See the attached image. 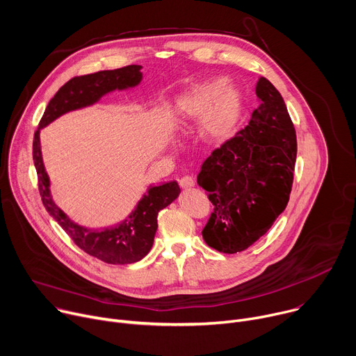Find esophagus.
<instances>
[{
    "label": "esophagus",
    "instance_id": "34e87169",
    "mask_svg": "<svg viewBox=\"0 0 356 356\" xmlns=\"http://www.w3.org/2000/svg\"><path fill=\"white\" fill-rule=\"evenodd\" d=\"M179 183H180V187H181V188H190V187L194 186V180H193L190 176H183V177L179 180Z\"/></svg>",
    "mask_w": 356,
    "mask_h": 356
}]
</instances>
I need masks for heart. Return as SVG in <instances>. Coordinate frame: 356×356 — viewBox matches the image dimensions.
I'll list each match as a JSON object with an SVG mask.
<instances>
[{
	"mask_svg": "<svg viewBox=\"0 0 356 356\" xmlns=\"http://www.w3.org/2000/svg\"><path fill=\"white\" fill-rule=\"evenodd\" d=\"M239 111V92L229 86H224L222 79L193 86L180 103V114L184 120L194 121L202 117L198 132L209 143H218L229 136Z\"/></svg>",
	"mask_w": 356,
	"mask_h": 356,
	"instance_id": "b5f03b06",
	"label": "heart"
}]
</instances>
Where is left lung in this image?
I'll return each instance as SVG.
<instances>
[{
	"mask_svg": "<svg viewBox=\"0 0 356 356\" xmlns=\"http://www.w3.org/2000/svg\"><path fill=\"white\" fill-rule=\"evenodd\" d=\"M249 124L204 161L197 183L214 211L202 229L206 243L236 253L255 243L284 211L297 156L294 125L283 97L265 77Z\"/></svg>",
	"mask_w": 356,
	"mask_h": 356,
	"instance_id": "obj_1",
	"label": "left lung"
}]
</instances>
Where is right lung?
Wrapping results in <instances>:
<instances>
[{
  "instance_id": "right-lung-1",
  "label": "right lung",
  "mask_w": 356,
  "mask_h": 356,
  "mask_svg": "<svg viewBox=\"0 0 356 356\" xmlns=\"http://www.w3.org/2000/svg\"><path fill=\"white\" fill-rule=\"evenodd\" d=\"M142 66L131 65L115 70L97 72L69 80L49 101L33 135V163L38 173L39 193L46 211L58 221L73 242L88 255L111 265L135 264L145 258L154 245L158 229V214L175 201L180 193L177 181L150 186L138 201L135 210L118 225L103 231L90 229L73 222L58 206L50 194V180L44 170L40 150V129L60 115L95 104L114 91L135 87L142 80Z\"/></svg>"
}]
</instances>
